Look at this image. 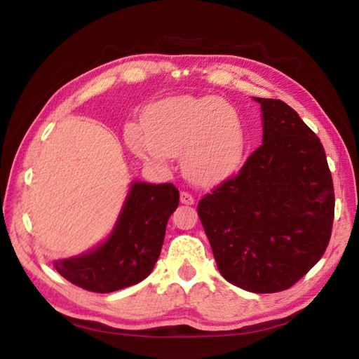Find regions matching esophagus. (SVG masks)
Returning a JSON list of instances; mask_svg holds the SVG:
<instances>
[{
	"mask_svg": "<svg viewBox=\"0 0 359 359\" xmlns=\"http://www.w3.org/2000/svg\"><path fill=\"white\" fill-rule=\"evenodd\" d=\"M181 203L187 204V205H192L195 203V198H194L192 194L184 192V190H182V192H181Z\"/></svg>",
	"mask_w": 359,
	"mask_h": 359,
	"instance_id": "esophagus-1",
	"label": "esophagus"
}]
</instances>
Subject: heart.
<instances>
[{"mask_svg":"<svg viewBox=\"0 0 359 359\" xmlns=\"http://www.w3.org/2000/svg\"><path fill=\"white\" fill-rule=\"evenodd\" d=\"M127 144L140 158L164 163L181 154L182 169L200 184L224 180L241 163L245 133L241 115L219 97H173L146 116V129L130 123Z\"/></svg>","mask_w":359,"mask_h":359,"instance_id":"b5f03b06","label":"heart"}]
</instances>
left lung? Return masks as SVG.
<instances>
[{
	"label": "left lung",
	"instance_id": "left-lung-1",
	"mask_svg": "<svg viewBox=\"0 0 359 359\" xmlns=\"http://www.w3.org/2000/svg\"><path fill=\"white\" fill-rule=\"evenodd\" d=\"M262 144L198 203L218 270L253 293L298 283L327 249L335 192L320 138L281 100L255 98Z\"/></svg>",
	"mask_w": 359,
	"mask_h": 359
}]
</instances>
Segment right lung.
<instances>
[{
    "mask_svg": "<svg viewBox=\"0 0 359 359\" xmlns=\"http://www.w3.org/2000/svg\"><path fill=\"white\" fill-rule=\"evenodd\" d=\"M180 204L170 182H133L114 232L97 249L55 261L67 281L97 293L121 290L144 280L161 253L165 226Z\"/></svg>",
    "mask_w": 359,
    "mask_h": 359,
    "instance_id": "1",
    "label": "right lung"
}]
</instances>
